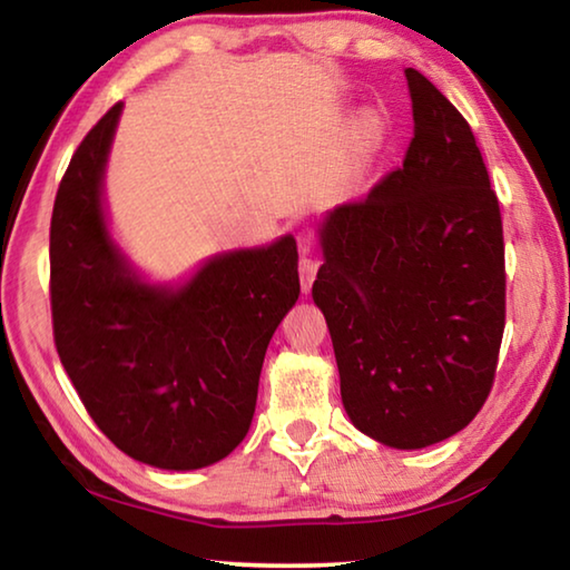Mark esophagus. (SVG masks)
Wrapping results in <instances>:
<instances>
[{"label": "esophagus", "mask_w": 570, "mask_h": 570, "mask_svg": "<svg viewBox=\"0 0 570 570\" xmlns=\"http://www.w3.org/2000/svg\"><path fill=\"white\" fill-rule=\"evenodd\" d=\"M316 272H320V262H316V256L308 250V246L302 248V262H298V278H302V292L306 294L308 288H312Z\"/></svg>", "instance_id": "esophagus-1"}]
</instances>
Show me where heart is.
Wrapping results in <instances>:
<instances>
[{
	"label": "heart",
	"instance_id": "obj_1",
	"mask_svg": "<svg viewBox=\"0 0 570 570\" xmlns=\"http://www.w3.org/2000/svg\"><path fill=\"white\" fill-rule=\"evenodd\" d=\"M377 140H380L377 128H366V130H364V148H366V150H372L374 146H377Z\"/></svg>",
	"mask_w": 570,
	"mask_h": 570
}]
</instances>
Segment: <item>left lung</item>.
Listing matches in <instances>:
<instances>
[{
	"label": "left lung",
	"mask_w": 570,
	"mask_h": 570,
	"mask_svg": "<svg viewBox=\"0 0 570 570\" xmlns=\"http://www.w3.org/2000/svg\"><path fill=\"white\" fill-rule=\"evenodd\" d=\"M414 138L366 198L320 226L312 286L356 430L420 450L468 428L495 380L505 330V246L468 120L407 67Z\"/></svg>",
	"instance_id": "left-lung-1"
}]
</instances>
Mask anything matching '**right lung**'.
<instances>
[{"label":"right lung","mask_w":570,"mask_h":570,"mask_svg":"<svg viewBox=\"0 0 570 570\" xmlns=\"http://www.w3.org/2000/svg\"><path fill=\"white\" fill-rule=\"evenodd\" d=\"M122 102L85 135L50 224L55 346L95 424L132 460L198 470L254 420L276 326L298 298L294 236L218 254L178 286L148 284L115 244L105 163Z\"/></svg>","instance_id":"1"}]
</instances>
